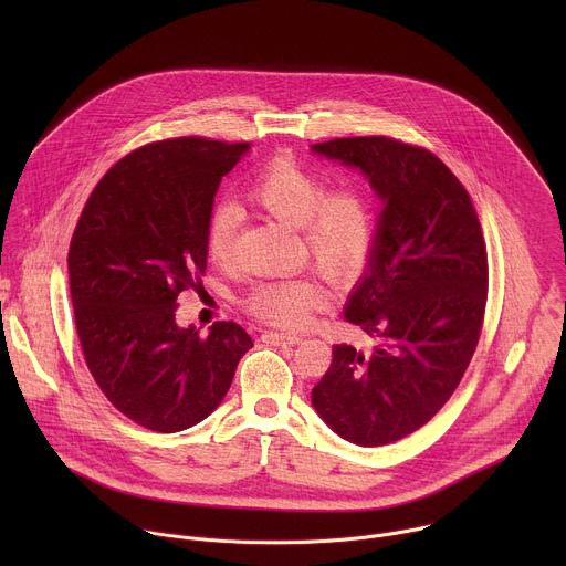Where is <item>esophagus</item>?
I'll return each instance as SVG.
<instances>
[{
    "label": "esophagus",
    "mask_w": 566,
    "mask_h": 566,
    "mask_svg": "<svg viewBox=\"0 0 566 566\" xmlns=\"http://www.w3.org/2000/svg\"><path fill=\"white\" fill-rule=\"evenodd\" d=\"M262 340L266 345H273V347H293L297 345L302 338L295 336V334H280V332H264L262 334Z\"/></svg>",
    "instance_id": "1"
}]
</instances>
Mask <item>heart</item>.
I'll return each instance as SVG.
<instances>
[{
    "mask_svg": "<svg viewBox=\"0 0 566 566\" xmlns=\"http://www.w3.org/2000/svg\"><path fill=\"white\" fill-rule=\"evenodd\" d=\"M249 201L269 214L297 226L313 264L327 277L343 282L356 277L376 244V212L369 195L356 186H336L291 158L266 164L244 188ZM239 212L230 203H217L206 219V253L214 264L232 255ZM325 304V291L311 277L271 280L258 284L247 308L273 327L300 329L311 313Z\"/></svg>",
    "mask_w": 566,
    "mask_h": 566,
    "instance_id": "1",
    "label": "heart"
}]
</instances>
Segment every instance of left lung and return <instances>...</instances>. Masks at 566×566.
I'll use <instances>...</instances> for the list:
<instances>
[{"mask_svg": "<svg viewBox=\"0 0 566 566\" xmlns=\"http://www.w3.org/2000/svg\"><path fill=\"white\" fill-rule=\"evenodd\" d=\"M313 151L358 168L385 208L345 308L376 347L334 345L311 400L343 439L387 446L423 428L470 365L489 297L486 241L468 190L426 147L354 136Z\"/></svg>", "mask_w": 566, "mask_h": 566, "instance_id": "left-lung-1", "label": "left lung"}]
</instances>
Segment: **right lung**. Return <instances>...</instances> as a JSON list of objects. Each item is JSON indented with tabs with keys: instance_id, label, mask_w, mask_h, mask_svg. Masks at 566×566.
Masks as SVG:
<instances>
[{
	"instance_id": "obj_1",
	"label": "right lung",
	"mask_w": 566,
	"mask_h": 566,
	"mask_svg": "<svg viewBox=\"0 0 566 566\" xmlns=\"http://www.w3.org/2000/svg\"><path fill=\"white\" fill-rule=\"evenodd\" d=\"M251 143L184 136L143 145L98 181L69 247V289L85 363L112 406L154 432L197 426L223 400L251 336L175 319L201 286L206 219L221 177Z\"/></svg>"
}]
</instances>
